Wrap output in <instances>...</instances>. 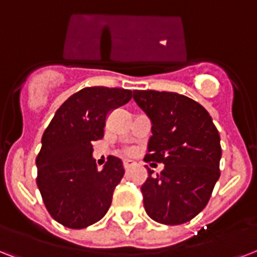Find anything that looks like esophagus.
Returning <instances> with one entry per match:
<instances>
[{
  "mask_svg": "<svg viewBox=\"0 0 257 257\" xmlns=\"http://www.w3.org/2000/svg\"><path fill=\"white\" fill-rule=\"evenodd\" d=\"M133 165H134V162H133V161H131V160H124V161H123V168L126 169V170H128V169H130L131 166H133Z\"/></svg>",
  "mask_w": 257,
  "mask_h": 257,
  "instance_id": "esophagus-1",
  "label": "esophagus"
}]
</instances>
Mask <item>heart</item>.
<instances>
[{
    "mask_svg": "<svg viewBox=\"0 0 257 257\" xmlns=\"http://www.w3.org/2000/svg\"><path fill=\"white\" fill-rule=\"evenodd\" d=\"M124 153H126V154H131V153H133V150H131V149H127V150L124 151Z\"/></svg>",
    "mask_w": 257,
    "mask_h": 257,
    "instance_id": "heart-1",
    "label": "heart"
}]
</instances>
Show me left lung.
<instances>
[{"mask_svg": "<svg viewBox=\"0 0 257 257\" xmlns=\"http://www.w3.org/2000/svg\"><path fill=\"white\" fill-rule=\"evenodd\" d=\"M135 103L151 122L147 161L164 170L142 185L143 206L154 221L180 225L204 209L220 178V135L208 111L177 92L134 91Z\"/></svg>", "mask_w": 257, "mask_h": 257, "instance_id": "left-lung-1", "label": "left lung"}]
</instances>
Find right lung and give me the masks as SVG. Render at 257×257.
<instances>
[{
	"instance_id": "1",
	"label": "right lung",
	"mask_w": 257,
	"mask_h": 257,
	"mask_svg": "<svg viewBox=\"0 0 257 257\" xmlns=\"http://www.w3.org/2000/svg\"><path fill=\"white\" fill-rule=\"evenodd\" d=\"M131 96L130 89L83 88L61 104L44 131L36 158L37 186L49 214L61 225L83 229L104 217L110 208L124 168L110 156L97 170L92 142L103 138L108 114Z\"/></svg>"
}]
</instances>
